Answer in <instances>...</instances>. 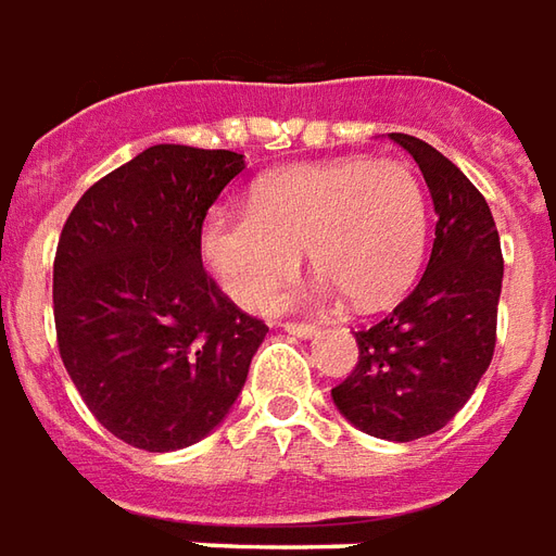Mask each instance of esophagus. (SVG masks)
<instances>
[{"mask_svg": "<svg viewBox=\"0 0 556 556\" xmlns=\"http://www.w3.org/2000/svg\"><path fill=\"white\" fill-rule=\"evenodd\" d=\"M283 331L299 334V338H311V334H317L319 326L317 323H283Z\"/></svg>", "mask_w": 556, "mask_h": 556, "instance_id": "obj_1", "label": "esophagus"}]
</instances>
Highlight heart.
Instances as JSON below:
<instances>
[{
	"label": "heart",
	"instance_id": "1",
	"mask_svg": "<svg viewBox=\"0 0 556 556\" xmlns=\"http://www.w3.org/2000/svg\"><path fill=\"white\" fill-rule=\"evenodd\" d=\"M427 230V194L408 165L352 156L263 177L251 206H218L204 218L198 249L218 287L245 307L290 281L305 249L326 287L352 305L382 307L415 281Z\"/></svg>",
	"mask_w": 556,
	"mask_h": 556
}]
</instances>
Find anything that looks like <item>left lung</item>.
Here are the masks:
<instances>
[{
  "mask_svg": "<svg viewBox=\"0 0 556 556\" xmlns=\"http://www.w3.org/2000/svg\"><path fill=\"white\" fill-rule=\"evenodd\" d=\"M391 139L424 172L439 213L435 242L415 290L355 331L358 364L331 396L367 435L415 441L447 427L492 364L504 254L480 189L427 141Z\"/></svg>",
  "mask_w": 556,
  "mask_h": 556,
  "instance_id": "obj_1",
  "label": "left lung"
}]
</instances>
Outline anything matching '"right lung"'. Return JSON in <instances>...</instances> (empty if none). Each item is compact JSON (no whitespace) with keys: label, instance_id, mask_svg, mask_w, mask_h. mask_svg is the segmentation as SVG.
Listing matches in <instances>:
<instances>
[{"label":"right lung","instance_id":"right-lung-1","mask_svg":"<svg viewBox=\"0 0 556 556\" xmlns=\"http://www.w3.org/2000/svg\"><path fill=\"white\" fill-rule=\"evenodd\" d=\"M242 153L153 144L100 177L64 222L52 263L62 362L88 412L148 453L222 424L266 338L201 263V225Z\"/></svg>","mask_w":556,"mask_h":556}]
</instances>
